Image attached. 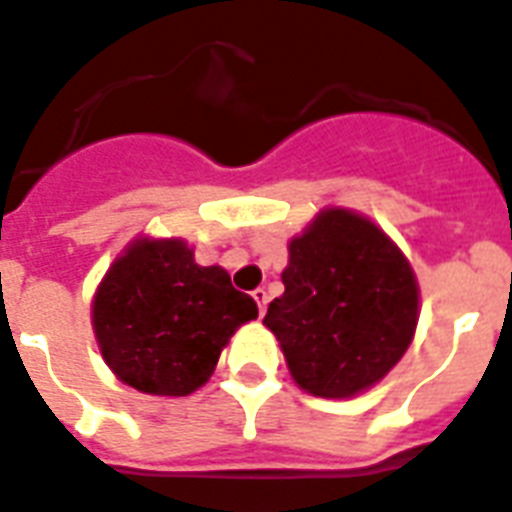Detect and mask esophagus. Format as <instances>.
I'll return each instance as SVG.
<instances>
[{"label": "esophagus", "mask_w": 512, "mask_h": 512, "mask_svg": "<svg viewBox=\"0 0 512 512\" xmlns=\"http://www.w3.org/2000/svg\"><path fill=\"white\" fill-rule=\"evenodd\" d=\"M252 299H255L257 310H260V315H263L265 305H268V292H265V289H255V292H252Z\"/></svg>", "instance_id": "34e87169"}]
</instances>
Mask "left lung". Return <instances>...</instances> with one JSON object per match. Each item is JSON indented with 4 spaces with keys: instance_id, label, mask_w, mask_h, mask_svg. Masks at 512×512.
Here are the masks:
<instances>
[{
    "instance_id": "obj_1",
    "label": "left lung",
    "mask_w": 512,
    "mask_h": 512,
    "mask_svg": "<svg viewBox=\"0 0 512 512\" xmlns=\"http://www.w3.org/2000/svg\"><path fill=\"white\" fill-rule=\"evenodd\" d=\"M284 294L268 305L289 371L315 397L342 400L392 371L413 342L418 286L371 220L326 210L289 244Z\"/></svg>"
}]
</instances>
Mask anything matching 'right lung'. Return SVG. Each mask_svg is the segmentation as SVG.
I'll return each mask as SVG.
<instances>
[{
  "label": "right lung",
  "instance_id": "right-lung-1",
  "mask_svg": "<svg viewBox=\"0 0 512 512\" xmlns=\"http://www.w3.org/2000/svg\"><path fill=\"white\" fill-rule=\"evenodd\" d=\"M255 299L223 268L194 263L184 242L131 244L94 297V334L107 365L144 394L186 397L213 376L220 350Z\"/></svg>",
  "mask_w": 512,
  "mask_h": 512
}]
</instances>
